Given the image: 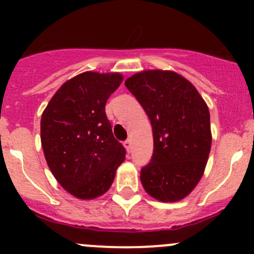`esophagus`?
I'll use <instances>...</instances> for the list:
<instances>
[{"label": "esophagus", "mask_w": 254, "mask_h": 254, "mask_svg": "<svg viewBox=\"0 0 254 254\" xmlns=\"http://www.w3.org/2000/svg\"><path fill=\"white\" fill-rule=\"evenodd\" d=\"M124 147L127 148V152H130V150H131V142H130V140H127V141H124Z\"/></svg>", "instance_id": "34e87169"}]
</instances>
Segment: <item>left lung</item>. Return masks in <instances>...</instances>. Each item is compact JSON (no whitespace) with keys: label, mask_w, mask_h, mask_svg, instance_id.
<instances>
[{"label":"left lung","mask_w":254,"mask_h":254,"mask_svg":"<svg viewBox=\"0 0 254 254\" xmlns=\"http://www.w3.org/2000/svg\"><path fill=\"white\" fill-rule=\"evenodd\" d=\"M151 120L153 153L140 178L161 201H178L198 184L211 147L210 114L195 87L172 71H142L125 81Z\"/></svg>","instance_id":"8db88e82"}]
</instances>
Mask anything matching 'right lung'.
I'll list each match as a JSON object with an SVG mask.
<instances>
[{"label": "right lung", "mask_w": 254, "mask_h": 254, "mask_svg": "<svg viewBox=\"0 0 254 254\" xmlns=\"http://www.w3.org/2000/svg\"><path fill=\"white\" fill-rule=\"evenodd\" d=\"M119 73L83 72L59 88L42 115L45 160L64 189L93 199L111 188L125 160L106 114L109 96L120 86Z\"/></svg>", "instance_id": "obj_1"}]
</instances>
